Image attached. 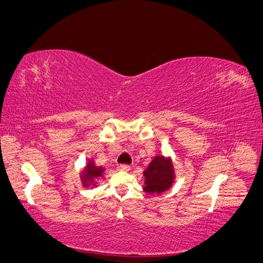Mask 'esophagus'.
I'll return each mask as SVG.
<instances>
[{
  "instance_id": "esophagus-1",
  "label": "esophagus",
  "mask_w": 263,
  "mask_h": 263,
  "mask_svg": "<svg viewBox=\"0 0 263 263\" xmlns=\"http://www.w3.org/2000/svg\"><path fill=\"white\" fill-rule=\"evenodd\" d=\"M118 169L121 170V171L128 172L130 170V165H128V164H121V165H118Z\"/></svg>"
}]
</instances>
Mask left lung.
I'll use <instances>...</instances> for the list:
<instances>
[{
	"label": "left lung",
	"mask_w": 263,
	"mask_h": 263,
	"mask_svg": "<svg viewBox=\"0 0 263 263\" xmlns=\"http://www.w3.org/2000/svg\"><path fill=\"white\" fill-rule=\"evenodd\" d=\"M144 191L146 193L161 194L165 192L172 186L176 179L171 158L156 156L144 171Z\"/></svg>",
	"instance_id": "8db88e82"
}]
</instances>
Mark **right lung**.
<instances>
[{
  "mask_svg": "<svg viewBox=\"0 0 263 263\" xmlns=\"http://www.w3.org/2000/svg\"><path fill=\"white\" fill-rule=\"evenodd\" d=\"M104 168L103 166H98L94 163V161L89 160L85 165L84 170L81 173V182L84 187L93 186L95 187L98 185V179L102 178L104 174Z\"/></svg>",
  "mask_w": 263,
  "mask_h": 263,
  "instance_id": "obj_1",
  "label": "right lung"
}]
</instances>
